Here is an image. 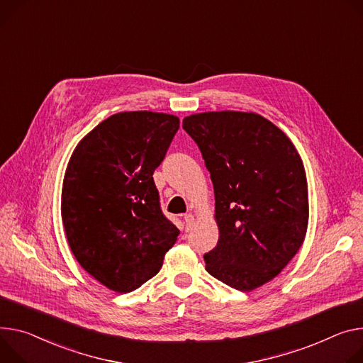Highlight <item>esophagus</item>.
I'll use <instances>...</instances> for the list:
<instances>
[{
	"label": "esophagus",
	"instance_id": "1",
	"mask_svg": "<svg viewBox=\"0 0 363 363\" xmlns=\"http://www.w3.org/2000/svg\"><path fill=\"white\" fill-rule=\"evenodd\" d=\"M194 221H195V218H194V216H192L191 213H188V214H185V216H184V223H185L186 230H189V228L192 227Z\"/></svg>",
	"mask_w": 363,
	"mask_h": 363
}]
</instances>
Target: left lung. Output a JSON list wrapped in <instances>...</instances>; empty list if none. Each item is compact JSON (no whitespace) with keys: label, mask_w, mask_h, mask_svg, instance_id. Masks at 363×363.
Instances as JSON below:
<instances>
[{"label":"left lung","mask_w":363,"mask_h":363,"mask_svg":"<svg viewBox=\"0 0 363 363\" xmlns=\"http://www.w3.org/2000/svg\"><path fill=\"white\" fill-rule=\"evenodd\" d=\"M210 172L217 246L204 255L210 275L239 291L274 279L301 247L308 224L303 160L269 120L255 113L185 117Z\"/></svg>","instance_id":"1"}]
</instances>
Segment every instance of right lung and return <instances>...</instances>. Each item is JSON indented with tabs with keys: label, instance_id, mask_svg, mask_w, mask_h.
Wrapping results in <instances>:
<instances>
[{
	"label": "right lung",
	"instance_id": "right-lung-1",
	"mask_svg": "<svg viewBox=\"0 0 363 363\" xmlns=\"http://www.w3.org/2000/svg\"><path fill=\"white\" fill-rule=\"evenodd\" d=\"M179 118L117 113L78 143L62 186V221L79 265L116 292L155 277L179 230L163 216L153 172Z\"/></svg>",
	"mask_w": 363,
	"mask_h": 363
}]
</instances>
